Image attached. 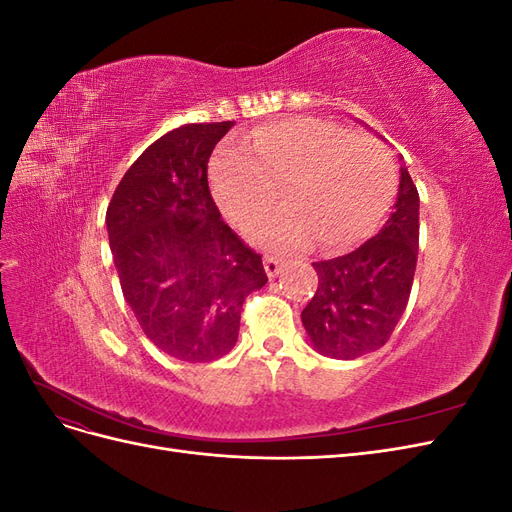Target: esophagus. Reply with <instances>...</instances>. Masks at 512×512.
<instances>
[{"instance_id":"34e87169","label":"esophagus","mask_w":512,"mask_h":512,"mask_svg":"<svg viewBox=\"0 0 512 512\" xmlns=\"http://www.w3.org/2000/svg\"><path fill=\"white\" fill-rule=\"evenodd\" d=\"M282 267H284V260L275 258V256H265V271H267V275H269V277L280 275Z\"/></svg>"}]
</instances>
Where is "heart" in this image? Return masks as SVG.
Segmentation results:
<instances>
[{"label": "heart", "instance_id": "1", "mask_svg": "<svg viewBox=\"0 0 512 512\" xmlns=\"http://www.w3.org/2000/svg\"><path fill=\"white\" fill-rule=\"evenodd\" d=\"M284 185L288 205L254 222L247 235L271 250H346L378 228L391 209L397 175L380 143L318 119L258 128L243 149L211 162V192L230 222L265 213Z\"/></svg>", "mask_w": 512, "mask_h": 512}]
</instances>
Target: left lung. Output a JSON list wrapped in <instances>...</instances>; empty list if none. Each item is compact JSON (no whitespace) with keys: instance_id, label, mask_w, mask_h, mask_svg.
I'll use <instances>...</instances> for the list:
<instances>
[{"instance_id":"8db88e82","label":"left lung","mask_w":512,"mask_h":512,"mask_svg":"<svg viewBox=\"0 0 512 512\" xmlns=\"http://www.w3.org/2000/svg\"><path fill=\"white\" fill-rule=\"evenodd\" d=\"M416 254L418 192L401 164L393 213L378 235L346 256L314 262L318 288L301 312L312 346L339 361L382 348L408 305Z\"/></svg>"}]
</instances>
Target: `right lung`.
I'll return each mask as SVG.
<instances>
[{
    "instance_id": "1",
    "label": "right lung",
    "mask_w": 512,
    "mask_h": 512,
    "mask_svg": "<svg viewBox=\"0 0 512 512\" xmlns=\"http://www.w3.org/2000/svg\"><path fill=\"white\" fill-rule=\"evenodd\" d=\"M235 126L185 123L149 145L106 209L123 299L149 342L185 363H209L237 344L241 307L267 284L262 258L224 224L207 164Z\"/></svg>"
}]
</instances>
